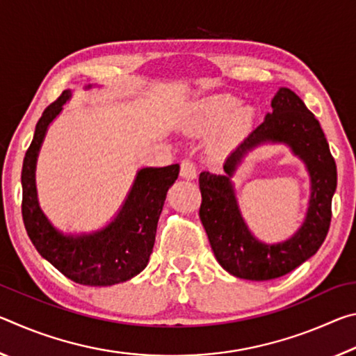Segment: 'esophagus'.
Here are the masks:
<instances>
[{
    "instance_id": "1",
    "label": "esophagus",
    "mask_w": 356,
    "mask_h": 356,
    "mask_svg": "<svg viewBox=\"0 0 356 356\" xmlns=\"http://www.w3.org/2000/svg\"><path fill=\"white\" fill-rule=\"evenodd\" d=\"M180 176L184 179H195L196 177V165L195 161L190 160V159H185L182 160V163H180Z\"/></svg>"
}]
</instances>
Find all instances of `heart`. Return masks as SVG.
<instances>
[{
    "instance_id": "1",
    "label": "heart",
    "mask_w": 356,
    "mask_h": 356,
    "mask_svg": "<svg viewBox=\"0 0 356 356\" xmlns=\"http://www.w3.org/2000/svg\"><path fill=\"white\" fill-rule=\"evenodd\" d=\"M254 108L240 105L232 94L207 95L190 108L186 124L196 131L220 127L215 144L218 149H232L250 135L254 125Z\"/></svg>"
}]
</instances>
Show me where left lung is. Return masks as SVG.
<instances>
[{
	"instance_id": "1",
	"label": "left lung",
	"mask_w": 356,
	"mask_h": 356,
	"mask_svg": "<svg viewBox=\"0 0 356 356\" xmlns=\"http://www.w3.org/2000/svg\"><path fill=\"white\" fill-rule=\"evenodd\" d=\"M273 111L265 116L238 147L227 156L225 176L201 172L202 202L200 218L206 229L216 261L234 276L251 281H268L292 272L321 248L331 222L337 172L323 130L297 94L281 88L272 100ZM286 142L309 166L312 201L304 226L287 243H257L244 226L233 195L230 177L244 154L259 143Z\"/></svg>"
}]
</instances>
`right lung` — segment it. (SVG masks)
Returning <instances> with one entry per match:
<instances>
[{"instance_id": "right-lung-1", "label": "right lung", "mask_w": 356, "mask_h": 356, "mask_svg": "<svg viewBox=\"0 0 356 356\" xmlns=\"http://www.w3.org/2000/svg\"><path fill=\"white\" fill-rule=\"evenodd\" d=\"M70 91L48 105L35 125L22 170V215L29 238L42 257L83 286H113L143 272L152 252L156 222L179 165L144 168L138 172L122 210L110 226L91 236H63L42 213L35 196V160L48 124L63 110Z\"/></svg>"}]
</instances>
